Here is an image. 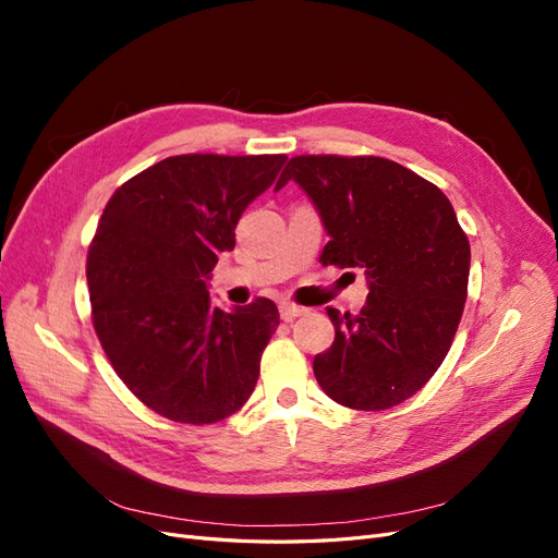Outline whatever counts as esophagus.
Listing matches in <instances>:
<instances>
[{
  "label": "esophagus",
  "instance_id": "34e87169",
  "mask_svg": "<svg viewBox=\"0 0 558 558\" xmlns=\"http://www.w3.org/2000/svg\"><path fill=\"white\" fill-rule=\"evenodd\" d=\"M279 314H281L283 320H293V318H298L302 314H307V310L305 307H298V305H291V302H283V305L279 307Z\"/></svg>",
  "mask_w": 558,
  "mask_h": 558
}]
</instances>
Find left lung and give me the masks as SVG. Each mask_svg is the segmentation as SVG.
<instances>
[{"label": "left lung", "mask_w": 558, "mask_h": 558, "mask_svg": "<svg viewBox=\"0 0 558 558\" xmlns=\"http://www.w3.org/2000/svg\"><path fill=\"white\" fill-rule=\"evenodd\" d=\"M295 181L330 242L324 265L365 272L359 316L328 310L335 342L314 359L320 388L351 410L408 400L442 365L468 295L470 244L447 195L386 158L298 156Z\"/></svg>", "instance_id": "1"}]
</instances>
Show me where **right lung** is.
<instances>
[{
	"mask_svg": "<svg viewBox=\"0 0 558 558\" xmlns=\"http://www.w3.org/2000/svg\"><path fill=\"white\" fill-rule=\"evenodd\" d=\"M286 156H174L118 189L88 253L93 324L116 375L146 408L214 424L256 388L279 326L272 300L223 312L209 279L244 209Z\"/></svg>",
	"mask_w": 558,
	"mask_h": 558,
	"instance_id": "obj_1",
	"label": "right lung"
}]
</instances>
